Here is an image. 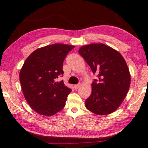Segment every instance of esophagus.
<instances>
[{"label":"esophagus","instance_id":"1","mask_svg":"<svg viewBox=\"0 0 148 148\" xmlns=\"http://www.w3.org/2000/svg\"><path fill=\"white\" fill-rule=\"evenodd\" d=\"M80 87V84H78L74 85V88H75V89H77V88H78Z\"/></svg>","mask_w":148,"mask_h":148}]
</instances>
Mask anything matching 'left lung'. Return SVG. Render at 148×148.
Returning <instances> with one entry per match:
<instances>
[{
	"label": "left lung",
	"mask_w": 148,
	"mask_h": 148,
	"mask_svg": "<svg viewBox=\"0 0 148 148\" xmlns=\"http://www.w3.org/2000/svg\"><path fill=\"white\" fill-rule=\"evenodd\" d=\"M78 52L98 77L92 84L85 107L99 115L114 112L124 100L130 85L129 70L124 58L103 44L84 45Z\"/></svg>",
	"instance_id": "8db88e82"
}]
</instances>
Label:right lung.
<instances>
[{
  "instance_id": "right-lung-1",
  "label": "right lung",
  "mask_w": 148,
  "mask_h": 148,
  "mask_svg": "<svg viewBox=\"0 0 148 148\" xmlns=\"http://www.w3.org/2000/svg\"><path fill=\"white\" fill-rule=\"evenodd\" d=\"M74 47L61 44L49 45L33 52L25 61L19 80L26 100L37 113L52 116L64 107L71 89L63 80H55L63 76V61Z\"/></svg>"
}]
</instances>
